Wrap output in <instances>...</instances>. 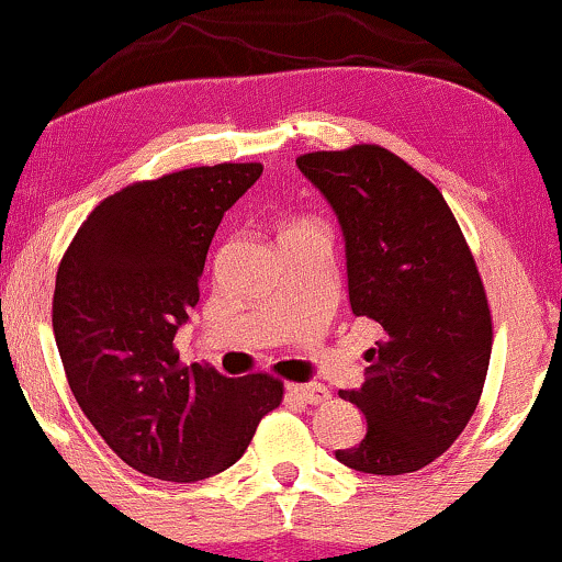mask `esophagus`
I'll return each mask as SVG.
<instances>
[{
    "label": "esophagus",
    "mask_w": 562,
    "mask_h": 562,
    "mask_svg": "<svg viewBox=\"0 0 562 562\" xmlns=\"http://www.w3.org/2000/svg\"><path fill=\"white\" fill-rule=\"evenodd\" d=\"M288 393L290 396L301 398V402H306V404H322L330 398V391L319 383H290Z\"/></svg>",
    "instance_id": "obj_1"
}]
</instances>
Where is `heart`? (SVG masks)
<instances>
[{"instance_id":"obj_1","label":"heart","mask_w":562,"mask_h":562,"mask_svg":"<svg viewBox=\"0 0 562 562\" xmlns=\"http://www.w3.org/2000/svg\"><path fill=\"white\" fill-rule=\"evenodd\" d=\"M301 227H303V224H301Z\"/></svg>"}]
</instances>
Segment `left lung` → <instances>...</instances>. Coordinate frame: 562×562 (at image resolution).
<instances>
[{
	"label": "left lung",
	"instance_id": "obj_1",
	"mask_svg": "<svg viewBox=\"0 0 562 562\" xmlns=\"http://www.w3.org/2000/svg\"><path fill=\"white\" fill-rule=\"evenodd\" d=\"M346 243L353 317L380 327L357 404L367 434L335 460L359 473H415L441 457L479 406L492 314L460 224L423 173L378 145L295 160Z\"/></svg>",
	"mask_w": 562,
	"mask_h": 562
}]
</instances>
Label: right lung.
<instances>
[{
	"label": "right lung",
	"mask_w": 562,
	"mask_h": 562,
	"mask_svg": "<svg viewBox=\"0 0 562 562\" xmlns=\"http://www.w3.org/2000/svg\"><path fill=\"white\" fill-rule=\"evenodd\" d=\"M261 171L198 166L124 187L89 214L57 269L53 327L70 391L108 447L150 479L222 473L282 402L280 380L182 367L173 351L224 211Z\"/></svg>",
	"instance_id": "right-lung-1"
}]
</instances>
